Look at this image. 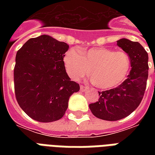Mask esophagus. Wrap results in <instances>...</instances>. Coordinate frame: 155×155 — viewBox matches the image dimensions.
<instances>
[{"label": "esophagus", "instance_id": "1", "mask_svg": "<svg viewBox=\"0 0 155 155\" xmlns=\"http://www.w3.org/2000/svg\"><path fill=\"white\" fill-rule=\"evenodd\" d=\"M87 89H88V87H85V86H83V85L80 86V90H81V92H85V91H87Z\"/></svg>", "mask_w": 155, "mask_h": 155}]
</instances>
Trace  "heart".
Returning <instances> with one entry per match:
<instances>
[{
  "label": "heart",
  "instance_id": "1",
  "mask_svg": "<svg viewBox=\"0 0 155 155\" xmlns=\"http://www.w3.org/2000/svg\"><path fill=\"white\" fill-rule=\"evenodd\" d=\"M67 72L73 80L89 74L91 81L102 90L113 89L124 82L130 72L131 60L123 51L95 47L88 51L68 50L63 57Z\"/></svg>",
  "mask_w": 155,
  "mask_h": 155
}]
</instances>
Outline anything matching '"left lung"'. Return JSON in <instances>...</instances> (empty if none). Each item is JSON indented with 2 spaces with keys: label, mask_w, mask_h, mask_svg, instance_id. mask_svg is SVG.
<instances>
[{
  "label": "left lung",
  "mask_w": 155,
  "mask_h": 155,
  "mask_svg": "<svg viewBox=\"0 0 155 155\" xmlns=\"http://www.w3.org/2000/svg\"><path fill=\"white\" fill-rule=\"evenodd\" d=\"M117 44L130 55V74L117 87L99 92L98 101L89 104L95 117L110 121L126 117L138 107L146 91L149 70L148 54L139 42L121 38Z\"/></svg>",
  "instance_id": "1"
}]
</instances>
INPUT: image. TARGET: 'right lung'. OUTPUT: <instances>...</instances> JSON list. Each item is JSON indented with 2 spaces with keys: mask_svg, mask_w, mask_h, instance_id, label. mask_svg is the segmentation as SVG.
Wrapping results in <instances>:
<instances>
[{
  "mask_svg": "<svg viewBox=\"0 0 155 155\" xmlns=\"http://www.w3.org/2000/svg\"><path fill=\"white\" fill-rule=\"evenodd\" d=\"M66 42L48 35L30 38L18 50L13 71L17 101L30 117L52 122L65 114L69 98L80 91L66 72Z\"/></svg>",
  "mask_w": 155,
  "mask_h": 155,
  "instance_id": "right-lung-1",
  "label": "right lung"
}]
</instances>
